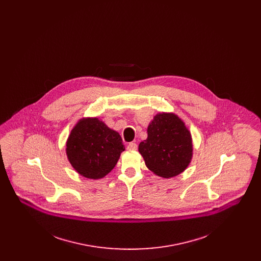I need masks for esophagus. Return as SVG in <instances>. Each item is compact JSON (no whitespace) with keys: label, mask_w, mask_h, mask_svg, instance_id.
Segmentation results:
<instances>
[{"label":"esophagus","mask_w":261,"mask_h":261,"mask_svg":"<svg viewBox=\"0 0 261 261\" xmlns=\"http://www.w3.org/2000/svg\"><path fill=\"white\" fill-rule=\"evenodd\" d=\"M138 149V146H137L136 143H129L128 146H127V149L128 150H136Z\"/></svg>","instance_id":"esophagus-1"}]
</instances>
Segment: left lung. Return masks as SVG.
<instances>
[{
    "label": "left lung",
    "mask_w": 261,
    "mask_h": 261,
    "mask_svg": "<svg viewBox=\"0 0 261 261\" xmlns=\"http://www.w3.org/2000/svg\"><path fill=\"white\" fill-rule=\"evenodd\" d=\"M139 151L150 171L164 178L183 172L192 159V138L184 122L173 113L156 114L148 127V139Z\"/></svg>",
    "instance_id": "left-lung-1"
}]
</instances>
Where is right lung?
Listing matches in <instances>:
<instances>
[{"label": "right lung", "mask_w": 261, "mask_h": 261, "mask_svg": "<svg viewBox=\"0 0 261 261\" xmlns=\"http://www.w3.org/2000/svg\"><path fill=\"white\" fill-rule=\"evenodd\" d=\"M120 135L98 118L80 120L66 144V153L75 170L90 179L110 173L124 150Z\"/></svg>", "instance_id": "1"}]
</instances>
